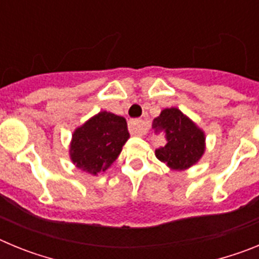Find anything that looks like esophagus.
<instances>
[{
    "label": "esophagus",
    "instance_id": "34e87169",
    "mask_svg": "<svg viewBox=\"0 0 259 259\" xmlns=\"http://www.w3.org/2000/svg\"><path fill=\"white\" fill-rule=\"evenodd\" d=\"M128 130L131 132V135H135V136H143L148 132V125L144 120H140V119H135V120H131L128 123Z\"/></svg>",
    "mask_w": 259,
    "mask_h": 259
}]
</instances>
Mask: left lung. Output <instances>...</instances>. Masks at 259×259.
Returning <instances> with one entry per match:
<instances>
[{
    "label": "left lung",
    "mask_w": 259,
    "mask_h": 259,
    "mask_svg": "<svg viewBox=\"0 0 259 259\" xmlns=\"http://www.w3.org/2000/svg\"><path fill=\"white\" fill-rule=\"evenodd\" d=\"M155 132H164L167 144L155 150V157L171 170H187L205 152V134L176 107L162 110L153 122Z\"/></svg>",
    "instance_id": "obj_1"
}]
</instances>
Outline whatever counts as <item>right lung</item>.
I'll return each mask as SVG.
<instances>
[{
  "instance_id": "obj_1",
  "label": "right lung",
  "mask_w": 259,
  "mask_h": 259,
  "mask_svg": "<svg viewBox=\"0 0 259 259\" xmlns=\"http://www.w3.org/2000/svg\"><path fill=\"white\" fill-rule=\"evenodd\" d=\"M128 139L125 119L101 111L74 131L70 145L71 161L79 170L97 175L113 164Z\"/></svg>"
}]
</instances>
